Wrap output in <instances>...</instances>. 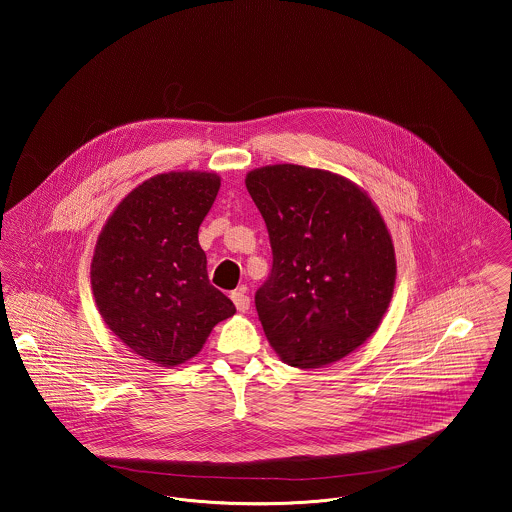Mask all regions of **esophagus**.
<instances>
[{"label":"esophagus","mask_w":512,"mask_h":512,"mask_svg":"<svg viewBox=\"0 0 512 512\" xmlns=\"http://www.w3.org/2000/svg\"><path fill=\"white\" fill-rule=\"evenodd\" d=\"M232 301H234V305H236V309L240 311V313H245L247 309H249V305H251V299H249V295L247 293L242 292V290H238V292H232Z\"/></svg>","instance_id":"1"}]
</instances>
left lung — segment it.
Listing matches in <instances>:
<instances>
[{
	"instance_id": "1",
	"label": "left lung",
	"mask_w": 512,
	"mask_h": 512,
	"mask_svg": "<svg viewBox=\"0 0 512 512\" xmlns=\"http://www.w3.org/2000/svg\"><path fill=\"white\" fill-rule=\"evenodd\" d=\"M247 192L267 224L272 268L255 293L270 345L297 368L330 365L372 336L395 286V251L370 197L334 172L272 165Z\"/></svg>"
}]
</instances>
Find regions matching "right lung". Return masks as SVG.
<instances>
[{
    "label": "right lung",
    "instance_id": "right-lung-1",
    "mask_svg": "<svg viewBox=\"0 0 512 512\" xmlns=\"http://www.w3.org/2000/svg\"><path fill=\"white\" fill-rule=\"evenodd\" d=\"M219 188L215 172L157 174L122 199L99 234L90 272L99 315L155 365L186 363L236 313L211 286L197 240Z\"/></svg>",
    "mask_w": 512,
    "mask_h": 512
}]
</instances>
